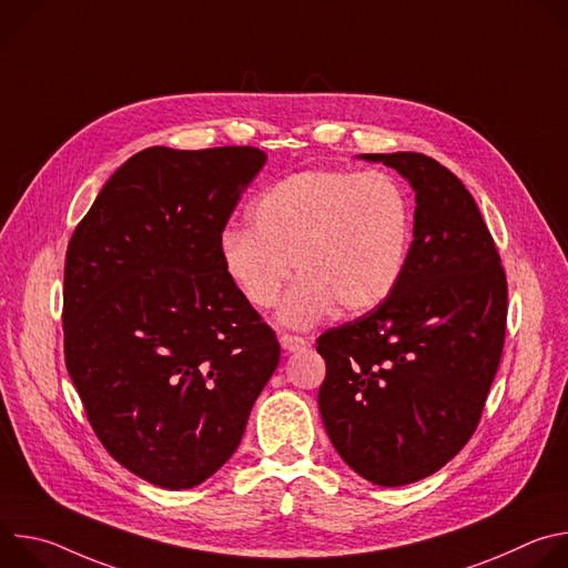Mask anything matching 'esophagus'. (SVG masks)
<instances>
[{
    "mask_svg": "<svg viewBox=\"0 0 568 568\" xmlns=\"http://www.w3.org/2000/svg\"><path fill=\"white\" fill-rule=\"evenodd\" d=\"M278 342H281L285 353H298V351L307 348V342L303 337H296V335H281Z\"/></svg>",
    "mask_w": 568,
    "mask_h": 568,
    "instance_id": "obj_1",
    "label": "esophagus"
}]
</instances>
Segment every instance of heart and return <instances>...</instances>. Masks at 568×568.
<instances>
[{"instance_id":"1","label":"heart","mask_w":568,"mask_h":568,"mask_svg":"<svg viewBox=\"0 0 568 568\" xmlns=\"http://www.w3.org/2000/svg\"><path fill=\"white\" fill-rule=\"evenodd\" d=\"M250 226L220 235V263L256 310L276 305L292 265L301 276L281 303L285 328L305 331L335 307L355 316L399 285L414 240L407 191L384 173L303 171L250 206Z\"/></svg>"}]
</instances>
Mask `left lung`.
<instances>
[{
	"mask_svg": "<svg viewBox=\"0 0 568 568\" xmlns=\"http://www.w3.org/2000/svg\"><path fill=\"white\" fill-rule=\"evenodd\" d=\"M416 191L414 242L395 292L316 339L323 427L384 488L438 471L471 438L499 368L508 283L463 182L420 152L362 154Z\"/></svg>",
	"mask_w": 568,
	"mask_h": 568,
	"instance_id": "left-lung-1",
	"label": "left lung"
}]
</instances>
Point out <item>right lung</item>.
Wrapping results in <instances>:
<instances>
[{
    "instance_id": "add662e5",
    "label": "right lung",
    "mask_w": 568,
    "mask_h": 568,
    "mask_svg": "<svg viewBox=\"0 0 568 568\" xmlns=\"http://www.w3.org/2000/svg\"><path fill=\"white\" fill-rule=\"evenodd\" d=\"M267 154L136 152L75 226L64 258V364L103 447L166 490L237 449L281 346L220 263V235Z\"/></svg>"
}]
</instances>
